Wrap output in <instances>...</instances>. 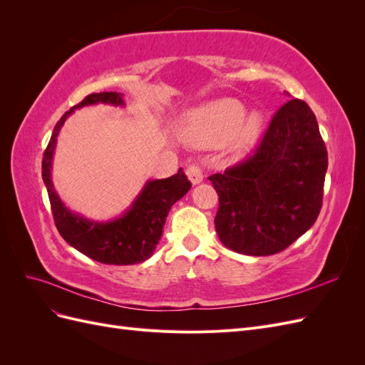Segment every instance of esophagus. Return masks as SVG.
<instances>
[{
  "mask_svg": "<svg viewBox=\"0 0 365 365\" xmlns=\"http://www.w3.org/2000/svg\"><path fill=\"white\" fill-rule=\"evenodd\" d=\"M185 175H187V178L190 180V182L193 185L200 184L202 181V178H204L201 168H200V165H196V164H190L189 168H187V170H185Z\"/></svg>",
  "mask_w": 365,
  "mask_h": 365,
  "instance_id": "esophagus-1",
  "label": "esophagus"
}]
</instances>
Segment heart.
Segmentation results:
<instances>
[{
	"label": "heart",
	"instance_id": "b5f03b06",
	"mask_svg": "<svg viewBox=\"0 0 365 365\" xmlns=\"http://www.w3.org/2000/svg\"><path fill=\"white\" fill-rule=\"evenodd\" d=\"M245 113V105L236 98L208 102L185 115L181 135L196 148L219 146L230 140L236 153H247L259 143L264 118L260 111Z\"/></svg>",
	"mask_w": 365,
	"mask_h": 365
}]
</instances>
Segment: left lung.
I'll return each instance as SVG.
<instances>
[{
    "label": "left lung",
    "instance_id": "left-lung-1",
    "mask_svg": "<svg viewBox=\"0 0 365 365\" xmlns=\"http://www.w3.org/2000/svg\"><path fill=\"white\" fill-rule=\"evenodd\" d=\"M326 172L327 150L315 114L291 98L274 114L252 155L208 176L219 195L220 242L247 256L288 248L315 224Z\"/></svg>",
    "mask_w": 365,
    "mask_h": 365
}]
</instances>
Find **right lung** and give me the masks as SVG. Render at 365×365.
<instances>
[{
  "mask_svg": "<svg viewBox=\"0 0 365 365\" xmlns=\"http://www.w3.org/2000/svg\"><path fill=\"white\" fill-rule=\"evenodd\" d=\"M125 106L123 94L93 93L65 113L53 129L42 158V180L47 187L54 224L59 235L77 251L105 264H135L148 260L163 235L165 217L172 205L190 190V181L182 169L170 178L149 180L126 212L106 222L86 219L71 212L61 201L51 181L53 155L59 130L76 109L90 105Z\"/></svg>",
  "mask_w": 365,
  "mask_h": 365,
  "instance_id": "obj_1",
  "label": "right lung"
}]
</instances>
